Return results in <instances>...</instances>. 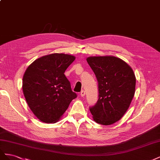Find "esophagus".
Wrapping results in <instances>:
<instances>
[{"label": "esophagus", "instance_id": "esophagus-1", "mask_svg": "<svg viewBox=\"0 0 160 160\" xmlns=\"http://www.w3.org/2000/svg\"><path fill=\"white\" fill-rule=\"evenodd\" d=\"M80 95H81V97H84V96L85 95V91L82 90V91H81V93H80Z\"/></svg>", "mask_w": 160, "mask_h": 160}]
</instances>
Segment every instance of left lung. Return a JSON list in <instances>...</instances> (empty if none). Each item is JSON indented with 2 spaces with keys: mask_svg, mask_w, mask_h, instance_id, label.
<instances>
[{
  "mask_svg": "<svg viewBox=\"0 0 160 160\" xmlns=\"http://www.w3.org/2000/svg\"><path fill=\"white\" fill-rule=\"evenodd\" d=\"M98 81L99 99L89 110L96 123L109 125L122 119L135 94L136 79L127 62L114 56L89 57Z\"/></svg>",
  "mask_w": 160,
  "mask_h": 160,
  "instance_id": "obj_1",
  "label": "left lung"
}]
</instances>
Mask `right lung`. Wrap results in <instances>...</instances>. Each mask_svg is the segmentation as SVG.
<instances>
[{
    "label": "right lung",
    "instance_id": "1",
    "mask_svg": "<svg viewBox=\"0 0 160 160\" xmlns=\"http://www.w3.org/2000/svg\"><path fill=\"white\" fill-rule=\"evenodd\" d=\"M75 59L73 55L53 53L38 58L26 69L23 94L32 112L42 122H58L77 98L64 74Z\"/></svg>",
    "mask_w": 160,
    "mask_h": 160
}]
</instances>
